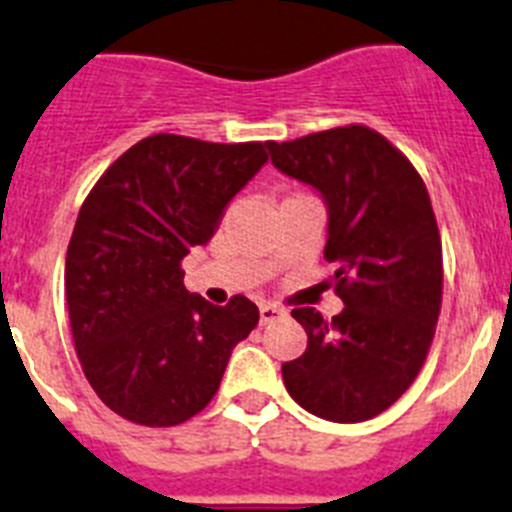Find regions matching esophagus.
<instances>
[{
    "label": "esophagus",
    "instance_id": "obj_1",
    "mask_svg": "<svg viewBox=\"0 0 512 512\" xmlns=\"http://www.w3.org/2000/svg\"><path fill=\"white\" fill-rule=\"evenodd\" d=\"M283 316V308L273 306V303H262L260 306V324H270V321L280 319Z\"/></svg>",
    "mask_w": 512,
    "mask_h": 512
}]
</instances>
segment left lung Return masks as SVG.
I'll list each match as a JSON object with an SVG mask.
<instances>
[{"label":"left lung","mask_w":512,"mask_h":512,"mask_svg":"<svg viewBox=\"0 0 512 512\" xmlns=\"http://www.w3.org/2000/svg\"><path fill=\"white\" fill-rule=\"evenodd\" d=\"M285 176L324 196L334 290L344 311L290 316L308 347L283 365L290 398L313 416L359 423L388 411L421 372L441 311V237L423 178L365 124L267 142Z\"/></svg>","instance_id":"1"}]
</instances>
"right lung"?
<instances>
[{
	"label": "right lung",
	"mask_w": 512,
	"mask_h": 512,
	"mask_svg": "<svg viewBox=\"0 0 512 512\" xmlns=\"http://www.w3.org/2000/svg\"><path fill=\"white\" fill-rule=\"evenodd\" d=\"M267 142L150 135L96 181L66 255L78 362L101 403L140 426H178L219 390L260 311L245 296L211 306L183 285L227 204L267 163Z\"/></svg>",
	"instance_id": "1"
}]
</instances>
